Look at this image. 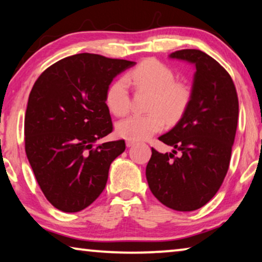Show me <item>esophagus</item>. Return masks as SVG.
<instances>
[{
  "instance_id": "1",
  "label": "esophagus",
  "mask_w": 262,
  "mask_h": 262,
  "mask_svg": "<svg viewBox=\"0 0 262 262\" xmlns=\"http://www.w3.org/2000/svg\"><path fill=\"white\" fill-rule=\"evenodd\" d=\"M136 143L134 142V140H126V146L127 147H131V146H134Z\"/></svg>"
}]
</instances>
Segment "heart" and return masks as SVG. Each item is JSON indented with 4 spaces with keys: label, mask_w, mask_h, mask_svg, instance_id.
Returning <instances> with one entry per match:
<instances>
[{
    "label": "heart",
    "mask_w": 262,
    "mask_h": 262,
    "mask_svg": "<svg viewBox=\"0 0 262 262\" xmlns=\"http://www.w3.org/2000/svg\"><path fill=\"white\" fill-rule=\"evenodd\" d=\"M127 82L137 90L148 91L152 98L147 115H134L116 124V134L127 140H145L162 131L165 122H176L182 117L191 100V89L186 84L176 82L174 72L157 59H145L108 85L105 104L112 115L122 117L130 110Z\"/></svg>",
    "instance_id": "b5f03b06"
}]
</instances>
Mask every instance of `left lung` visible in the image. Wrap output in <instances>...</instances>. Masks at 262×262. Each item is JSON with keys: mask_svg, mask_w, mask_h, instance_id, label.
I'll return each mask as SVG.
<instances>
[{"mask_svg": "<svg viewBox=\"0 0 262 262\" xmlns=\"http://www.w3.org/2000/svg\"><path fill=\"white\" fill-rule=\"evenodd\" d=\"M170 58L194 64L191 100L176 126L159 137L173 147L171 154L152 147L146 179L151 192L165 206L190 212L206 205L226 177L239 102L231 76L211 56L184 49L172 52Z\"/></svg>", "mask_w": 262, "mask_h": 262, "instance_id": "left-lung-1", "label": "left lung"}]
</instances>
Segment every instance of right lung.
Here are the masks:
<instances>
[{
	"label": "right lung",
	"instance_id": "1",
	"mask_svg": "<svg viewBox=\"0 0 262 262\" xmlns=\"http://www.w3.org/2000/svg\"><path fill=\"white\" fill-rule=\"evenodd\" d=\"M136 62L77 54L44 70L28 99L26 154L43 194L59 211L84 210L105 188L123 139L95 145L112 132L105 92Z\"/></svg>",
	"mask_w": 262,
	"mask_h": 262
}]
</instances>
